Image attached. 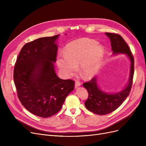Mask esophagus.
I'll list each match as a JSON object with an SVG mask.
<instances>
[{
  "label": "esophagus",
  "mask_w": 146,
  "mask_h": 146,
  "mask_svg": "<svg viewBox=\"0 0 146 146\" xmlns=\"http://www.w3.org/2000/svg\"><path fill=\"white\" fill-rule=\"evenodd\" d=\"M81 85V83L79 81H76L75 82V88H78Z\"/></svg>",
  "instance_id": "obj_1"
}]
</instances>
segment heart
Instances as JSON below:
<instances>
[{
  "instance_id": "b5f03b06",
  "label": "heart",
  "mask_w": 146,
  "mask_h": 146,
  "mask_svg": "<svg viewBox=\"0 0 146 146\" xmlns=\"http://www.w3.org/2000/svg\"><path fill=\"white\" fill-rule=\"evenodd\" d=\"M104 47L97 41L82 38L67 44L64 57L57 60V65L65 75L69 76L79 66L80 74L90 78L98 72L104 56Z\"/></svg>"
}]
</instances>
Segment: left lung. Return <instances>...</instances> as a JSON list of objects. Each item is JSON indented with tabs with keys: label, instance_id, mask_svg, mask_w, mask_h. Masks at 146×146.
I'll list each match as a JSON object with an SVG mask.
<instances>
[{
	"label": "left lung",
	"instance_id": "obj_1",
	"mask_svg": "<svg viewBox=\"0 0 146 146\" xmlns=\"http://www.w3.org/2000/svg\"><path fill=\"white\" fill-rule=\"evenodd\" d=\"M105 34L110 38L113 54L124 53L128 56L131 61V69L128 85L117 94H110L102 91L98 86L95 77L83 84L89 94L88 99L85 103L86 108L92 112L101 115L108 114L117 110L125 100L131 91L134 72V59L123 38L118 34L106 33Z\"/></svg>",
	"mask_w": 146,
	"mask_h": 146
}]
</instances>
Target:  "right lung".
Here are the masks:
<instances>
[{"label":"right lung","instance_id":"obj_1","mask_svg":"<svg viewBox=\"0 0 146 146\" xmlns=\"http://www.w3.org/2000/svg\"><path fill=\"white\" fill-rule=\"evenodd\" d=\"M59 35L42 37L27 43L14 67L13 80L22 105L35 115L51 117L61 108L74 88V82L57 76L56 61Z\"/></svg>","mask_w":146,"mask_h":146}]
</instances>
